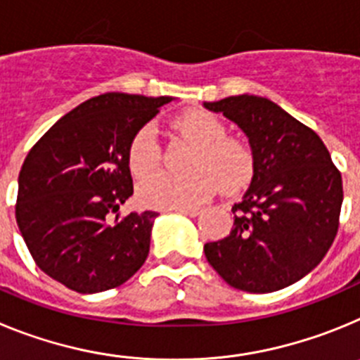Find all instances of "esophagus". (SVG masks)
Listing matches in <instances>:
<instances>
[{"label":"esophagus","mask_w":360,"mask_h":360,"mask_svg":"<svg viewBox=\"0 0 360 360\" xmlns=\"http://www.w3.org/2000/svg\"><path fill=\"white\" fill-rule=\"evenodd\" d=\"M180 214H186V216H191V218H196V216L202 214V209H176Z\"/></svg>","instance_id":"1"}]
</instances>
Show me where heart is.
<instances>
[{
    "label": "heart",
    "instance_id": "b5f03b06",
    "mask_svg": "<svg viewBox=\"0 0 360 360\" xmlns=\"http://www.w3.org/2000/svg\"><path fill=\"white\" fill-rule=\"evenodd\" d=\"M176 129L195 142L187 174L157 173L139 186V200L153 209H195L221 189L238 193L250 184L256 173V151L240 136H229L225 124L203 110L187 111L174 122ZM162 148L153 124L133 135L128 164L135 176H148L158 169Z\"/></svg>",
    "mask_w": 360,
    "mask_h": 360
}]
</instances>
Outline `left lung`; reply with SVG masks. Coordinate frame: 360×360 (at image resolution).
I'll return each instance as SVG.
<instances>
[{"mask_svg": "<svg viewBox=\"0 0 360 360\" xmlns=\"http://www.w3.org/2000/svg\"><path fill=\"white\" fill-rule=\"evenodd\" d=\"M203 106L234 120L256 151L252 184L232 207L231 234L205 243L203 252L238 290H281L316 269L332 247L341 171L319 135L269 98L236 95Z\"/></svg>", "mask_w": 360, "mask_h": 360, "instance_id": "left-lung-1", "label": "left lung"}]
</instances>
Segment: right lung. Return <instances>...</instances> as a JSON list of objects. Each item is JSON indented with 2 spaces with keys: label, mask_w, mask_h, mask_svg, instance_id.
<instances>
[{
  "label": "right lung",
  "mask_w": 360,
  "mask_h": 360,
  "mask_svg": "<svg viewBox=\"0 0 360 360\" xmlns=\"http://www.w3.org/2000/svg\"><path fill=\"white\" fill-rule=\"evenodd\" d=\"M173 97L104 94L79 104L32 146L15 221L36 265L79 294L110 290L144 265L158 212L120 214L133 195V135Z\"/></svg>",
  "instance_id": "1"
}]
</instances>
